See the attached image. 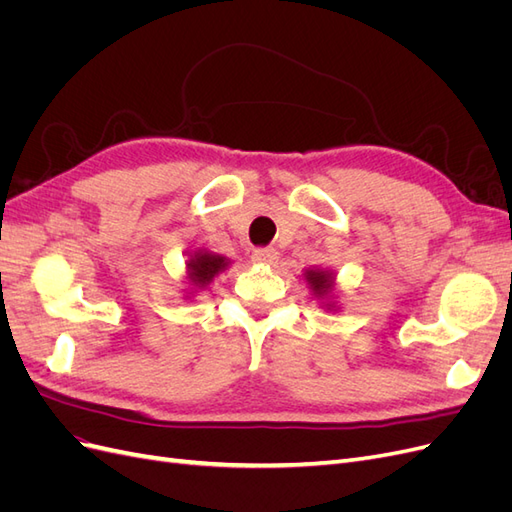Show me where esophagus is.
<instances>
[{"instance_id": "34e87169", "label": "esophagus", "mask_w": 512, "mask_h": 512, "mask_svg": "<svg viewBox=\"0 0 512 512\" xmlns=\"http://www.w3.org/2000/svg\"><path fill=\"white\" fill-rule=\"evenodd\" d=\"M252 260L258 262V265H273L277 260V252L273 247H258V250H254L252 254Z\"/></svg>"}]
</instances>
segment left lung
I'll use <instances>...</instances> for the list:
<instances>
[{
    "instance_id": "left-lung-1",
    "label": "left lung",
    "mask_w": 512,
    "mask_h": 512,
    "mask_svg": "<svg viewBox=\"0 0 512 512\" xmlns=\"http://www.w3.org/2000/svg\"><path fill=\"white\" fill-rule=\"evenodd\" d=\"M305 280H307L309 288H312L314 297H318V299H329L331 297L333 286H335V275L331 271L309 269V271H305ZM327 307L331 309L333 303H327Z\"/></svg>"
}]
</instances>
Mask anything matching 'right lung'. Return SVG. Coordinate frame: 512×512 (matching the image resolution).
<instances>
[{
  "label": "right lung",
  "mask_w": 512,
  "mask_h": 512,
  "mask_svg": "<svg viewBox=\"0 0 512 512\" xmlns=\"http://www.w3.org/2000/svg\"><path fill=\"white\" fill-rule=\"evenodd\" d=\"M185 265H188L190 284L194 288H205L213 282L215 275L222 273L230 265V260L226 256L213 254L207 250H196Z\"/></svg>",
  "instance_id": "1"
}]
</instances>
